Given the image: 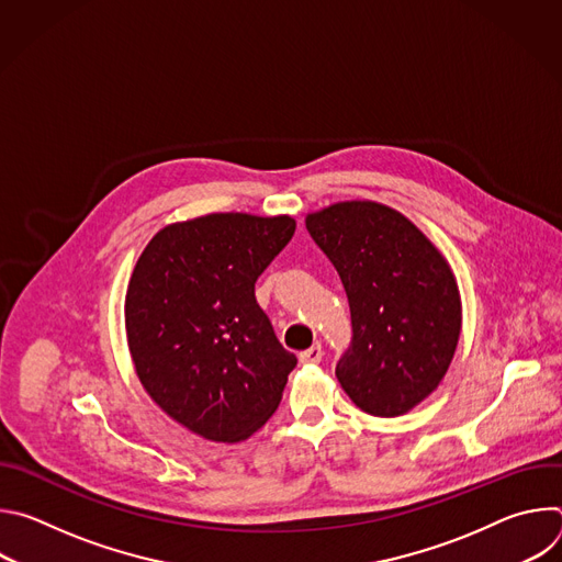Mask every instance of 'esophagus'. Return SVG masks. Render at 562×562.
<instances>
[{"label": "esophagus", "instance_id": "obj_1", "mask_svg": "<svg viewBox=\"0 0 562 562\" xmlns=\"http://www.w3.org/2000/svg\"><path fill=\"white\" fill-rule=\"evenodd\" d=\"M319 360H323V347H319V345H313L311 349L300 353V362L302 364H317Z\"/></svg>", "mask_w": 562, "mask_h": 562}]
</instances>
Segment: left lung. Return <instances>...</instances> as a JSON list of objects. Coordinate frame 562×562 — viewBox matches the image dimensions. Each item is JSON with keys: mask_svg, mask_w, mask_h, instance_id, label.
<instances>
[{"mask_svg": "<svg viewBox=\"0 0 562 562\" xmlns=\"http://www.w3.org/2000/svg\"><path fill=\"white\" fill-rule=\"evenodd\" d=\"M349 297L353 342L336 375L364 414L418 407L453 360L462 302L442 251L400 211L345 200L304 217Z\"/></svg>", "mask_w": 562, "mask_h": 562, "instance_id": "8db88e82", "label": "left lung"}]
</instances>
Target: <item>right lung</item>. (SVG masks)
Masks as SVG:
<instances>
[{"instance_id":"obj_1","label":"right lung","mask_w":562,"mask_h":562,"mask_svg":"<svg viewBox=\"0 0 562 562\" xmlns=\"http://www.w3.org/2000/svg\"><path fill=\"white\" fill-rule=\"evenodd\" d=\"M291 215L209 213L159 228L124 297L128 353L169 418L213 442L251 438L278 409L295 356L256 302Z\"/></svg>"}]
</instances>
